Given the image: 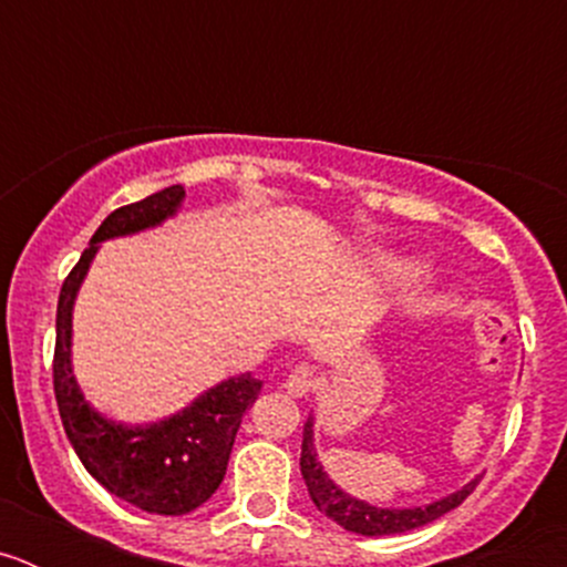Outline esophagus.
Here are the masks:
<instances>
[{
	"mask_svg": "<svg viewBox=\"0 0 567 567\" xmlns=\"http://www.w3.org/2000/svg\"><path fill=\"white\" fill-rule=\"evenodd\" d=\"M284 389H287L292 398H303V394H309L315 389V372L309 365H295L292 372H289L287 383H284Z\"/></svg>",
	"mask_w": 567,
	"mask_h": 567,
	"instance_id": "1",
	"label": "esophagus"
}]
</instances>
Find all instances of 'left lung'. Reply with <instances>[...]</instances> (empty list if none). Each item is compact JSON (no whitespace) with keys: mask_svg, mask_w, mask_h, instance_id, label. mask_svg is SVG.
Segmentation results:
<instances>
[{"mask_svg":"<svg viewBox=\"0 0 567 567\" xmlns=\"http://www.w3.org/2000/svg\"><path fill=\"white\" fill-rule=\"evenodd\" d=\"M312 425L315 417L303 423V445H300V474L307 480L309 497L332 523H338L346 530H354V534H363V537H389V534H405V530L423 528V525L434 523L443 514L457 508L480 483V477H474L460 491L432 505H423V508H378V505H369L358 497H349L343 488H338L327 477L323 465L318 463V452H315Z\"/></svg>","mask_w":567,"mask_h":567,"instance_id":"8db88e82","label":"left lung"}]
</instances>
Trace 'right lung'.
Masks as SVG:
<instances>
[{
	"label": "right lung",
	"mask_w": 567,
	"mask_h": 567,
	"mask_svg": "<svg viewBox=\"0 0 567 567\" xmlns=\"http://www.w3.org/2000/svg\"><path fill=\"white\" fill-rule=\"evenodd\" d=\"M184 187L153 193L142 202L118 207L102 221L90 247L64 278L56 309V352H53V392L64 434L84 468L124 503L150 514L178 517L207 503L227 474L229 452L240 417L258 400L260 380L238 374L213 385L178 414L150 425H122L90 409L79 392L70 369V334H73V303L82 287L90 260L99 244L118 235H133L158 227L164 218L178 213Z\"/></svg>",
	"instance_id": "1"
}]
</instances>
